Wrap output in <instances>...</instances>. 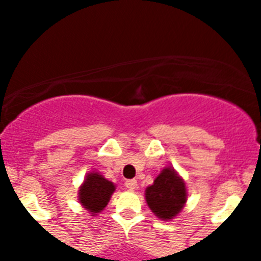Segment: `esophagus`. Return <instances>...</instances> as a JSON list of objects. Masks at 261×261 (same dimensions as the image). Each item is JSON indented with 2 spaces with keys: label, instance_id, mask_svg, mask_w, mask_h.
I'll return each instance as SVG.
<instances>
[{
  "label": "esophagus",
  "instance_id": "obj_1",
  "mask_svg": "<svg viewBox=\"0 0 261 261\" xmlns=\"http://www.w3.org/2000/svg\"><path fill=\"white\" fill-rule=\"evenodd\" d=\"M125 187L128 188L129 191H135L137 188V180L135 179H130V180H126L125 181Z\"/></svg>",
  "mask_w": 261,
  "mask_h": 261
}]
</instances>
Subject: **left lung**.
Returning <instances> with one entry per match:
<instances>
[{
	"instance_id": "8db88e82",
	"label": "left lung",
	"mask_w": 261,
	"mask_h": 261,
	"mask_svg": "<svg viewBox=\"0 0 261 261\" xmlns=\"http://www.w3.org/2000/svg\"><path fill=\"white\" fill-rule=\"evenodd\" d=\"M149 208L163 221L172 220L180 213L187 201L186 183L171 167H165L151 186L145 190Z\"/></svg>"
}]
</instances>
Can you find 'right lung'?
<instances>
[{
    "mask_svg": "<svg viewBox=\"0 0 261 261\" xmlns=\"http://www.w3.org/2000/svg\"><path fill=\"white\" fill-rule=\"evenodd\" d=\"M116 188L112 181L107 180L99 172L93 171L86 175V179L80 187L78 200L86 211L91 214H96L107 206Z\"/></svg>",
    "mask_w": 261,
    "mask_h": 261,
    "instance_id": "add662e5",
    "label": "right lung"
}]
</instances>
